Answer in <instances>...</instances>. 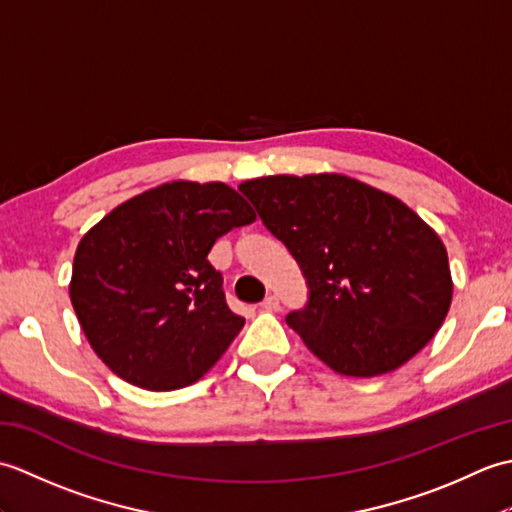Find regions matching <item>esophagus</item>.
I'll return each mask as SVG.
<instances>
[{"instance_id":"34e87169","label":"esophagus","mask_w":512,"mask_h":512,"mask_svg":"<svg viewBox=\"0 0 512 512\" xmlns=\"http://www.w3.org/2000/svg\"><path fill=\"white\" fill-rule=\"evenodd\" d=\"M281 308V303H279V297H275V295H268L264 301H262V310L264 312H277Z\"/></svg>"}]
</instances>
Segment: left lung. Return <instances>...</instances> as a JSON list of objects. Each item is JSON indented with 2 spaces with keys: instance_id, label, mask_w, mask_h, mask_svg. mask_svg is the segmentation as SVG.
Here are the masks:
<instances>
[{
  "instance_id": "8db88e82",
  "label": "left lung",
  "mask_w": 512,
  "mask_h": 512,
  "mask_svg": "<svg viewBox=\"0 0 512 512\" xmlns=\"http://www.w3.org/2000/svg\"><path fill=\"white\" fill-rule=\"evenodd\" d=\"M239 191L297 259L308 303L286 323L334 372H394L436 336L453 297L449 257L407 204L341 173L255 178Z\"/></svg>"
}]
</instances>
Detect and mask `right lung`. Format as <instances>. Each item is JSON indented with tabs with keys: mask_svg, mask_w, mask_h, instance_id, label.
<instances>
[{
	"mask_svg": "<svg viewBox=\"0 0 512 512\" xmlns=\"http://www.w3.org/2000/svg\"><path fill=\"white\" fill-rule=\"evenodd\" d=\"M250 222L253 209L224 182L176 180L92 226L76 248L70 299L96 356L149 391L200 380L244 328L209 253Z\"/></svg>",
	"mask_w": 512,
	"mask_h": 512,
	"instance_id": "right-lung-1",
	"label": "right lung"
}]
</instances>
